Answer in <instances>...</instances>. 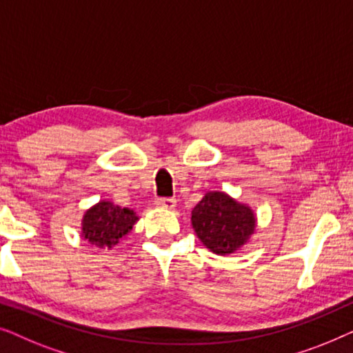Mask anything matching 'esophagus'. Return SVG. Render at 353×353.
<instances>
[{
    "label": "esophagus",
    "mask_w": 353,
    "mask_h": 353,
    "mask_svg": "<svg viewBox=\"0 0 353 353\" xmlns=\"http://www.w3.org/2000/svg\"><path fill=\"white\" fill-rule=\"evenodd\" d=\"M156 205L157 207H162V209L172 210V209H175L176 201L173 199V197H159V199L156 201Z\"/></svg>",
    "instance_id": "1"
}]
</instances>
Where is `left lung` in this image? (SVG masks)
I'll return each mask as SVG.
<instances>
[{"instance_id": "left-lung-1", "label": "left lung", "mask_w": 353, "mask_h": 353, "mask_svg": "<svg viewBox=\"0 0 353 353\" xmlns=\"http://www.w3.org/2000/svg\"><path fill=\"white\" fill-rule=\"evenodd\" d=\"M191 223L207 249L228 255L243 248L254 234L255 214L226 192L210 191L192 209Z\"/></svg>"}]
</instances>
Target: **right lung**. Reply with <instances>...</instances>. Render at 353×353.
Wrapping results in <instances>:
<instances>
[{"label": "right lung", "mask_w": 353, "mask_h": 353, "mask_svg": "<svg viewBox=\"0 0 353 353\" xmlns=\"http://www.w3.org/2000/svg\"><path fill=\"white\" fill-rule=\"evenodd\" d=\"M138 216L127 207L101 201L85 212L81 220V236L99 249H112L123 236L132 231Z\"/></svg>", "instance_id": "1"}]
</instances>
